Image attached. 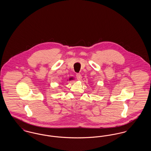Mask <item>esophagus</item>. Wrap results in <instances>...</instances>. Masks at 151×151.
<instances>
[{"label":"esophagus","mask_w":151,"mask_h":151,"mask_svg":"<svg viewBox=\"0 0 151 151\" xmlns=\"http://www.w3.org/2000/svg\"><path fill=\"white\" fill-rule=\"evenodd\" d=\"M76 78H77V79H78V80H81V79L82 78L81 75L80 73H77L76 75Z\"/></svg>","instance_id":"obj_1"}]
</instances>
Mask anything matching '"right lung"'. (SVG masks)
I'll list each match as a JSON object with an SVG mask.
<instances>
[{
	"mask_svg": "<svg viewBox=\"0 0 151 151\" xmlns=\"http://www.w3.org/2000/svg\"><path fill=\"white\" fill-rule=\"evenodd\" d=\"M73 78H70V79H69V80H73Z\"/></svg>",
	"mask_w": 151,
	"mask_h": 151,
	"instance_id": "1",
	"label": "right lung"
}]
</instances>
